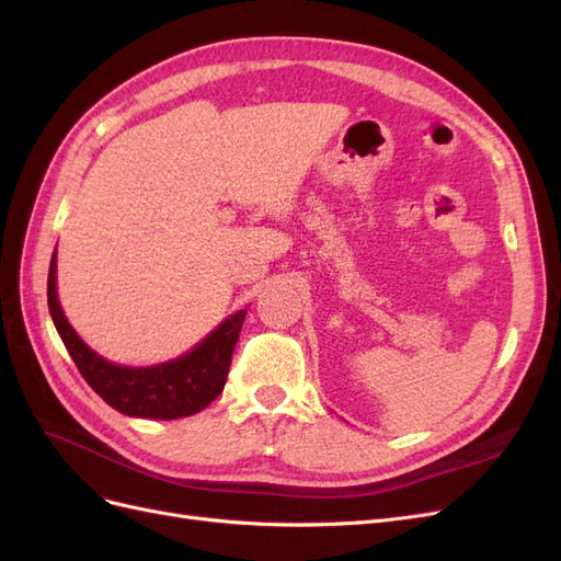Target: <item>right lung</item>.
Instances as JSON below:
<instances>
[{
  "instance_id": "obj_1",
  "label": "right lung",
  "mask_w": 561,
  "mask_h": 561,
  "mask_svg": "<svg viewBox=\"0 0 561 561\" xmlns=\"http://www.w3.org/2000/svg\"><path fill=\"white\" fill-rule=\"evenodd\" d=\"M48 311L81 377L100 398L126 416L161 421L192 416L222 393L231 353L248 313H233L198 346L175 360L151 367L114 365L83 344L67 322L56 293V252L48 266Z\"/></svg>"
}]
</instances>
